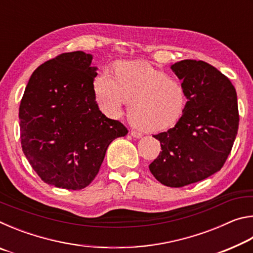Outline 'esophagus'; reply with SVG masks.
Listing matches in <instances>:
<instances>
[{"instance_id":"1","label":"esophagus","mask_w":253,"mask_h":253,"mask_svg":"<svg viewBox=\"0 0 253 253\" xmlns=\"http://www.w3.org/2000/svg\"><path fill=\"white\" fill-rule=\"evenodd\" d=\"M130 135H131L132 137H135V138H140V137L143 136L142 132L138 131V130H135V129H131V130H130Z\"/></svg>"}]
</instances>
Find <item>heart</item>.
Masks as SVG:
<instances>
[{"label":"heart","instance_id":"heart-1","mask_svg":"<svg viewBox=\"0 0 253 253\" xmlns=\"http://www.w3.org/2000/svg\"><path fill=\"white\" fill-rule=\"evenodd\" d=\"M98 105L105 114L119 117L124 106L131 102L130 122L146 131L169 129L183 116L186 92L177 79L142 61L119 62L115 77L102 72L95 83Z\"/></svg>","mask_w":253,"mask_h":253}]
</instances>
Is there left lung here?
Instances as JSON below:
<instances>
[{
    "mask_svg": "<svg viewBox=\"0 0 253 253\" xmlns=\"http://www.w3.org/2000/svg\"><path fill=\"white\" fill-rule=\"evenodd\" d=\"M186 92L183 116L154 135L162 152L149 164L158 182L183 187L222 169L239 128L237 92L228 77L204 61L182 60L170 67Z\"/></svg>",
    "mask_w": 253,
    "mask_h": 253,
    "instance_id": "1",
    "label": "left lung"
}]
</instances>
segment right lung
<instances>
[{"label": "right lung", "mask_w": 253, "mask_h": 253, "mask_svg": "<svg viewBox=\"0 0 253 253\" xmlns=\"http://www.w3.org/2000/svg\"><path fill=\"white\" fill-rule=\"evenodd\" d=\"M91 60L84 51L48 60L34 70L21 99L22 151L42 181L55 187L88 186L109 144L128 132L98 108Z\"/></svg>", "instance_id": "add662e5"}]
</instances>
